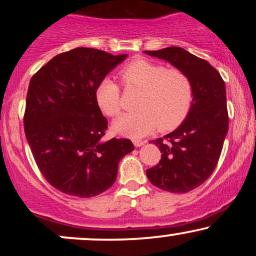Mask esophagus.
<instances>
[{
	"instance_id": "1",
	"label": "esophagus",
	"mask_w": 256,
	"mask_h": 256,
	"mask_svg": "<svg viewBox=\"0 0 256 256\" xmlns=\"http://www.w3.org/2000/svg\"><path fill=\"white\" fill-rule=\"evenodd\" d=\"M134 144L136 148H140V146L146 144V140H134Z\"/></svg>"
}]
</instances>
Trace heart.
I'll return each instance as SVG.
<instances>
[{"label": "heart", "mask_w": 256, "mask_h": 256, "mask_svg": "<svg viewBox=\"0 0 256 256\" xmlns=\"http://www.w3.org/2000/svg\"><path fill=\"white\" fill-rule=\"evenodd\" d=\"M126 86L143 90L137 101L138 110L122 114L113 122L116 134L132 138L144 137L158 128L171 131L189 114L194 101L190 78L179 70L165 64L137 60L122 73ZM95 101L106 116H116L122 110L120 89L112 78H104L95 89Z\"/></svg>", "instance_id": "obj_1"}]
</instances>
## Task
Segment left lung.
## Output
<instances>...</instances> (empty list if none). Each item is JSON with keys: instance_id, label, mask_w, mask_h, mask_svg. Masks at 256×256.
Masks as SVG:
<instances>
[{"instance_id": "8db88e82", "label": "left lung", "mask_w": 256, "mask_h": 256, "mask_svg": "<svg viewBox=\"0 0 256 256\" xmlns=\"http://www.w3.org/2000/svg\"><path fill=\"white\" fill-rule=\"evenodd\" d=\"M144 52L184 72L194 86L192 106L184 122L164 138L152 140L162 154L156 166L146 170V177L165 192H192L213 173L228 134L225 83L212 64L183 48Z\"/></svg>"}]
</instances>
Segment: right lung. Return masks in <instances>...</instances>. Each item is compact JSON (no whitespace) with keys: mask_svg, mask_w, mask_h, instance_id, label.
Returning <instances> with one entry per match:
<instances>
[{"mask_svg":"<svg viewBox=\"0 0 256 256\" xmlns=\"http://www.w3.org/2000/svg\"><path fill=\"white\" fill-rule=\"evenodd\" d=\"M126 58L76 48L52 58L31 78L26 140L43 177L61 192L92 198L106 192L120 160L134 150L130 140H104L108 122L95 101L98 84Z\"/></svg>","mask_w":256,"mask_h":256,"instance_id":"1","label":"right lung"}]
</instances>
